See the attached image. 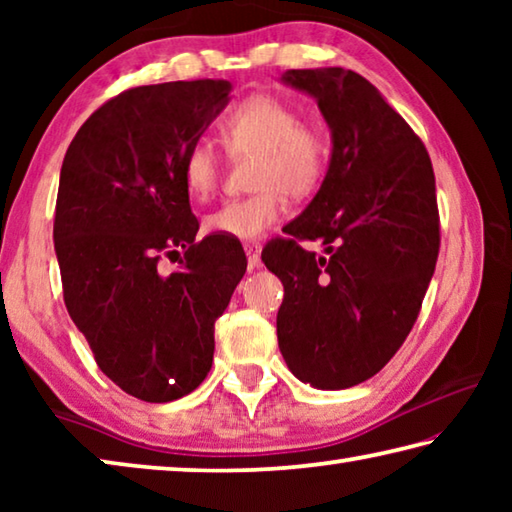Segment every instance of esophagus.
Wrapping results in <instances>:
<instances>
[{
  "mask_svg": "<svg viewBox=\"0 0 512 512\" xmlns=\"http://www.w3.org/2000/svg\"><path fill=\"white\" fill-rule=\"evenodd\" d=\"M244 250L248 255V266L250 268L262 266V246H259L257 241H248V244H244Z\"/></svg>",
  "mask_w": 512,
  "mask_h": 512,
  "instance_id": "34e87169",
  "label": "esophagus"
}]
</instances>
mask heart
I'll use <instances>...</instances> for the list:
<instances>
[{
    "instance_id": "obj_1",
    "label": "heart",
    "mask_w": 512,
    "mask_h": 512,
    "mask_svg": "<svg viewBox=\"0 0 512 512\" xmlns=\"http://www.w3.org/2000/svg\"><path fill=\"white\" fill-rule=\"evenodd\" d=\"M221 142L235 158L250 160L255 192L232 198L205 216V230L232 239H257L287 212V194L305 198L323 183L329 167V137L296 106L275 94H250L221 121ZM223 155L201 137L183 158V180L196 201L210 198L221 180Z\"/></svg>"
}]
</instances>
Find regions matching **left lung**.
Listing matches in <instances>:
<instances>
[{
  "label": "left lung",
  "instance_id": "obj_1",
  "mask_svg": "<svg viewBox=\"0 0 512 512\" xmlns=\"http://www.w3.org/2000/svg\"><path fill=\"white\" fill-rule=\"evenodd\" d=\"M282 81L318 101L334 149L314 201L262 253L284 284L277 343L300 381L339 391L377 375L418 320L440 248L436 178L420 137L361 74L287 69Z\"/></svg>",
  "mask_w": 512,
  "mask_h": 512
}]
</instances>
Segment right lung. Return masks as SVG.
<instances>
[{
    "label": "right lung",
    "instance_id": "add662e5",
    "mask_svg": "<svg viewBox=\"0 0 512 512\" xmlns=\"http://www.w3.org/2000/svg\"><path fill=\"white\" fill-rule=\"evenodd\" d=\"M228 94V81L212 79L121 92L79 128L60 169L54 244L65 307L103 375L144 402L178 400L207 377L214 320L246 273L235 239L196 241L183 180L189 144ZM173 254L179 268L162 274Z\"/></svg>",
    "mask_w": 512,
    "mask_h": 512
}]
</instances>
